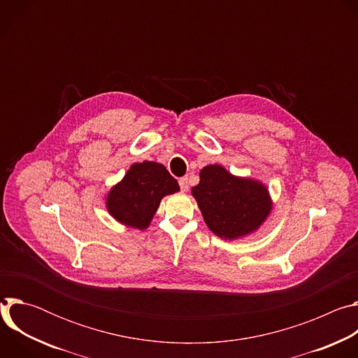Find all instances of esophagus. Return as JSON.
I'll return each mask as SVG.
<instances>
[{"label":"esophagus","instance_id":"1","mask_svg":"<svg viewBox=\"0 0 358 358\" xmlns=\"http://www.w3.org/2000/svg\"><path fill=\"white\" fill-rule=\"evenodd\" d=\"M178 184H180V187H181V191H188V188H189V185H188V178L187 177H182V178H180V181H178Z\"/></svg>","mask_w":358,"mask_h":358}]
</instances>
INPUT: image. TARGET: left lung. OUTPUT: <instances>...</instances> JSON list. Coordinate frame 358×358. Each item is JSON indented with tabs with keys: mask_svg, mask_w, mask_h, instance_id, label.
Here are the masks:
<instances>
[{
	"mask_svg": "<svg viewBox=\"0 0 358 358\" xmlns=\"http://www.w3.org/2000/svg\"><path fill=\"white\" fill-rule=\"evenodd\" d=\"M207 227L222 239H238L258 231L268 220L273 202L265 184L236 177L220 164L199 171V184L192 187Z\"/></svg>",
	"mask_w": 358,
	"mask_h": 358,
	"instance_id": "8db88e82",
	"label": "left lung"
}]
</instances>
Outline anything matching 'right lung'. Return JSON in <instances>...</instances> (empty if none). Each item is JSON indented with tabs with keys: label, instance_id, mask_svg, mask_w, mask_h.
Returning a JSON list of instances; mask_svg holds the SVG:
<instances>
[{
	"label": "right lung",
	"instance_id": "1",
	"mask_svg": "<svg viewBox=\"0 0 358 358\" xmlns=\"http://www.w3.org/2000/svg\"><path fill=\"white\" fill-rule=\"evenodd\" d=\"M180 191L167 169L156 162L134 163L106 196L108 213L120 224L148 228L166 195Z\"/></svg>",
	"mask_w": 358,
	"mask_h": 358
}]
</instances>
